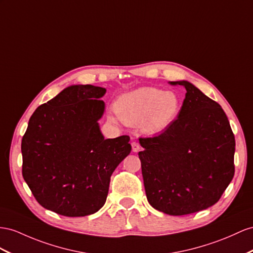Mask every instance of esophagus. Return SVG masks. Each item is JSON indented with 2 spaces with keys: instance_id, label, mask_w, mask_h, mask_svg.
Instances as JSON below:
<instances>
[{
  "instance_id": "34e87169",
  "label": "esophagus",
  "mask_w": 253,
  "mask_h": 253,
  "mask_svg": "<svg viewBox=\"0 0 253 253\" xmlns=\"http://www.w3.org/2000/svg\"><path fill=\"white\" fill-rule=\"evenodd\" d=\"M131 147H132V152H134V153H137L140 150V145L138 142H132Z\"/></svg>"
}]
</instances>
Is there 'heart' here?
<instances>
[{
	"label": "heart",
	"mask_w": 253,
	"mask_h": 253,
	"mask_svg": "<svg viewBox=\"0 0 253 253\" xmlns=\"http://www.w3.org/2000/svg\"><path fill=\"white\" fill-rule=\"evenodd\" d=\"M180 99L172 90L140 87L121 95L115 102V112L127 125L141 124L148 133H156L169 127L179 112Z\"/></svg>",
	"instance_id": "1"
}]
</instances>
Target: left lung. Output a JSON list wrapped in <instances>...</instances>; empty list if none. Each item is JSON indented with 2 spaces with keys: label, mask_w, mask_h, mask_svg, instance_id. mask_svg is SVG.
Returning <instances> with one entry per match:
<instances>
[{
  "label": "left lung",
  "mask_w": 253,
  "mask_h": 253,
  "mask_svg": "<svg viewBox=\"0 0 253 253\" xmlns=\"http://www.w3.org/2000/svg\"><path fill=\"white\" fill-rule=\"evenodd\" d=\"M177 119L152 138H140L146 198L155 210L182 216L216 204L234 176L235 138L219 103L188 81Z\"/></svg>",
  "instance_id": "obj_1"
}]
</instances>
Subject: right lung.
<instances>
[{"instance_id": "obj_1", "label": "right lung", "mask_w": 253, "mask_h": 253, "mask_svg": "<svg viewBox=\"0 0 253 253\" xmlns=\"http://www.w3.org/2000/svg\"><path fill=\"white\" fill-rule=\"evenodd\" d=\"M106 88L70 85L32 114L21 142L22 175L44 209L67 217L98 211L130 138L105 139L98 121Z\"/></svg>"}]
</instances>
